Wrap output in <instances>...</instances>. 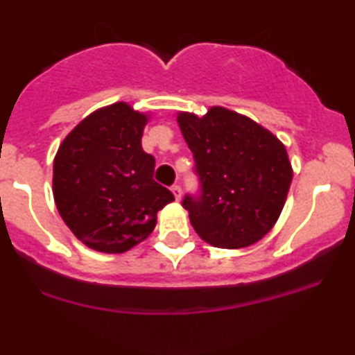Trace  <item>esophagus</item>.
Instances as JSON below:
<instances>
[{
  "label": "esophagus",
  "instance_id": "esophagus-1",
  "mask_svg": "<svg viewBox=\"0 0 355 355\" xmlns=\"http://www.w3.org/2000/svg\"><path fill=\"white\" fill-rule=\"evenodd\" d=\"M172 193L175 195V200H177V202L182 198V189H180V185H178V183L172 185Z\"/></svg>",
  "mask_w": 355,
  "mask_h": 355
}]
</instances>
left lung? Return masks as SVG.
<instances>
[{
    "label": "left lung",
    "mask_w": 355,
    "mask_h": 355,
    "mask_svg": "<svg viewBox=\"0 0 355 355\" xmlns=\"http://www.w3.org/2000/svg\"><path fill=\"white\" fill-rule=\"evenodd\" d=\"M178 125L193 153L198 195H185L195 232L216 248H245L275 226L293 180L284 145L251 119L223 107Z\"/></svg>",
    "instance_id": "8db88e82"
}]
</instances>
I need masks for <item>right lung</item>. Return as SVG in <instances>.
Masks as SVG:
<instances>
[{"label":"right lung","mask_w":355,"mask_h":355,"mask_svg":"<svg viewBox=\"0 0 355 355\" xmlns=\"http://www.w3.org/2000/svg\"><path fill=\"white\" fill-rule=\"evenodd\" d=\"M145 123L147 115L117 102L85 117L55 153L59 215L97 251L130 250L153 232L157 211L175 200L153 180L155 159L140 142Z\"/></svg>","instance_id":"1"}]
</instances>
